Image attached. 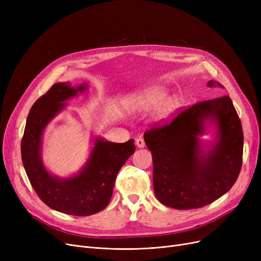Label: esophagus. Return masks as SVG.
Segmentation results:
<instances>
[{
	"label": "esophagus",
	"mask_w": 261,
	"mask_h": 261,
	"mask_svg": "<svg viewBox=\"0 0 261 261\" xmlns=\"http://www.w3.org/2000/svg\"><path fill=\"white\" fill-rule=\"evenodd\" d=\"M136 145H138L139 148H144L145 147V141L143 139H138V140H136Z\"/></svg>",
	"instance_id": "esophagus-1"
}]
</instances>
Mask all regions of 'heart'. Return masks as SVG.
<instances>
[{
	"instance_id": "b5f03b06",
	"label": "heart",
	"mask_w": 261,
	"mask_h": 261,
	"mask_svg": "<svg viewBox=\"0 0 261 261\" xmlns=\"http://www.w3.org/2000/svg\"><path fill=\"white\" fill-rule=\"evenodd\" d=\"M165 96H166V92L160 88L149 89L147 91L140 93L139 95H136L135 97L131 100V106L134 109H138V110L155 109L160 105H162V102L164 101V98H165ZM175 105H176V101L173 98L166 100L160 108V115L162 117L167 116L172 111Z\"/></svg>"
}]
</instances>
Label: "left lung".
<instances>
[{
    "label": "left lung",
    "mask_w": 261,
    "mask_h": 261,
    "mask_svg": "<svg viewBox=\"0 0 261 261\" xmlns=\"http://www.w3.org/2000/svg\"><path fill=\"white\" fill-rule=\"evenodd\" d=\"M210 88L224 87L211 80ZM217 123L218 141L207 154L197 135L203 121ZM153 161V187L158 200L175 210H195L222 197L238 179L242 166L243 131L227 95L183 108L170 121L144 133Z\"/></svg>",
    "instance_id": "1"
}]
</instances>
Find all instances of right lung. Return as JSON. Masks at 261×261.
I'll list each match as a JSON object with an SVG mask.
<instances>
[{"label":"right lung","mask_w":261,"mask_h":261,"mask_svg":"<svg viewBox=\"0 0 261 261\" xmlns=\"http://www.w3.org/2000/svg\"><path fill=\"white\" fill-rule=\"evenodd\" d=\"M86 87L55 84L33 105L21 142L23 166L38 197L48 207L73 216H91L107 206L119 169L135 151L134 140L118 144L97 138L87 165L77 175L61 180L46 171L40 155L43 130L63 109L62 102Z\"/></svg>","instance_id":"1"}]
</instances>
